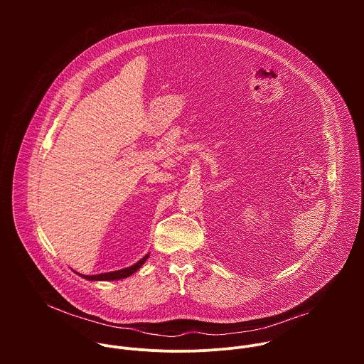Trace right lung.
<instances>
[{
    "instance_id": "right-lung-1",
    "label": "right lung",
    "mask_w": 364,
    "mask_h": 364,
    "mask_svg": "<svg viewBox=\"0 0 364 364\" xmlns=\"http://www.w3.org/2000/svg\"><path fill=\"white\" fill-rule=\"evenodd\" d=\"M148 256H149V252H148L144 257H141L136 264H134V265H131V267H128V268H124V269L112 271V272L97 274V275H83V274H77V272H76V274H77L79 277L87 279V281H119V279L128 278V277H131L132 274H135V272L145 264Z\"/></svg>"
}]
</instances>
